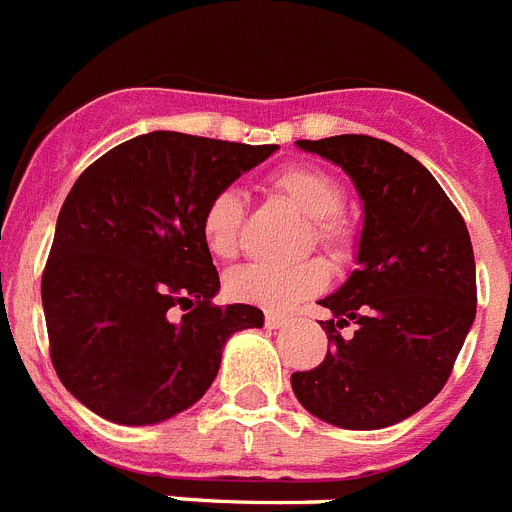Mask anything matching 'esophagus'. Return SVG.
Instances as JSON below:
<instances>
[{
  "label": "esophagus",
  "instance_id": "esophagus-1",
  "mask_svg": "<svg viewBox=\"0 0 512 512\" xmlns=\"http://www.w3.org/2000/svg\"><path fill=\"white\" fill-rule=\"evenodd\" d=\"M264 323H266V329H282V326L287 323V316H279V313H266Z\"/></svg>",
  "mask_w": 512,
  "mask_h": 512
}]
</instances>
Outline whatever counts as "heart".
Here are the masks:
<instances>
[{
  "instance_id": "b5f03b06",
  "label": "heart",
  "mask_w": 512,
  "mask_h": 512,
  "mask_svg": "<svg viewBox=\"0 0 512 512\" xmlns=\"http://www.w3.org/2000/svg\"><path fill=\"white\" fill-rule=\"evenodd\" d=\"M269 186L295 209L310 217L313 238L334 259H344L355 248L357 230L342 212L344 186L316 165H287L269 178ZM246 217V199L235 186L214 191L199 217L207 251L217 259H233L240 248V230ZM329 266L308 259L292 266L246 264L225 277V292L238 303L266 310H287L329 285Z\"/></svg>"
}]
</instances>
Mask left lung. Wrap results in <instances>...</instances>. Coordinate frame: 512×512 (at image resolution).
Wrapping results in <instances>:
<instances>
[{
  "label": "left lung",
  "instance_id": "left-lung-1",
  "mask_svg": "<svg viewBox=\"0 0 512 512\" xmlns=\"http://www.w3.org/2000/svg\"><path fill=\"white\" fill-rule=\"evenodd\" d=\"M347 173L365 209L357 269L334 295L321 329L331 349L292 373L313 417L347 430H381L412 417L445 386L476 316L469 230L425 165L365 134L300 139ZM352 322L356 334L342 337Z\"/></svg>",
  "mask_w": 512,
  "mask_h": 512
}]
</instances>
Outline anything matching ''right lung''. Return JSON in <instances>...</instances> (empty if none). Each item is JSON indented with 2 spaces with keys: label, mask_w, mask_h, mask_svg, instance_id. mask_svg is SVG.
Returning <instances> with one entry per match:
<instances>
[{
  "label": "right lung",
  "mask_w": 512,
  "mask_h": 512,
  "mask_svg": "<svg viewBox=\"0 0 512 512\" xmlns=\"http://www.w3.org/2000/svg\"><path fill=\"white\" fill-rule=\"evenodd\" d=\"M274 150L150 131L74 181L41 298L56 375L90 412L116 425L176 417L212 386L227 339L264 326L253 305L212 303L220 277L199 217Z\"/></svg>",
  "instance_id": "1"
}]
</instances>
